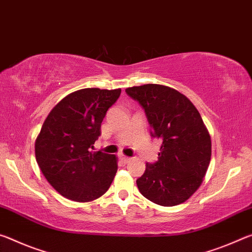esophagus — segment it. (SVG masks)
<instances>
[{
	"label": "esophagus",
	"instance_id": "1",
	"mask_svg": "<svg viewBox=\"0 0 252 252\" xmlns=\"http://www.w3.org/2000/svg\"><path fill=\"white\" fill-rule=\"evenodd\" d=\"M121 159H122V162H123V163L127 164V163H129V162H130V159H131V158H127V156H125V155H122V156H121Z\"/></svg>",
	"mask_w": 252,
	"mask_h": 252
}]
</instances>
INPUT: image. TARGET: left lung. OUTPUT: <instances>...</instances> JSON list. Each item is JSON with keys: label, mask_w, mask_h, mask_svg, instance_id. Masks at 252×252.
Here are the masks:
<instances>
[{"label": "left lung", "mask_w": 252, "mask_h": 252, "mask_svg": "<svg viewBox=\"0 0 252 252\" xmlns=\"http://www.w3.org/2000/svg\"><path fill=\"white\" fill-rule=\"evenodd\" d=\"M145 110L162 141L158 160L146 163L136 184L142 195L163 207L183 203L203 182L211 159V137L195 106L183 94L163 85L147 84L126 89Z\"/></svg>", "instance_id": "obj_1"}]
</instances>
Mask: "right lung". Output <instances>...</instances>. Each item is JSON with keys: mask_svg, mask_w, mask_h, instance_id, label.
Returning a JSON list of instances; mask_svg holds the SVG:
<instances>
[{"mask_svg": "<svg viewBox=\"0 0 252 252\" xmlns=\"http://www.w3.org/2000/svg\"><path fill=\"white\" fill-rule=\"evenodd\" d=\"M122 89L85 88L69 94L45 118L35 139V159L51 187L76 202L105 194L116 175L117 156L94 152L101 123Z\"/></svg>", "mask_w": 252, "mask_h": 252, "instance_id": "add662e5", "label": "right lung"}]
</instances>
